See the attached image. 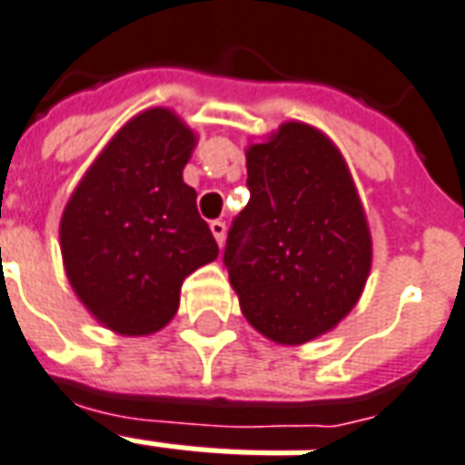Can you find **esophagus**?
I'll use <instances>...</instances> for the list:
<instances>
[{"label": "esophagus", "instance_id": "34e87169", "mask_svg": "<svg viewBox=\"0 0 465 465\" xmlns=\"http://www.w3.org/2000/svg\"><path fill=\"white\" fill-rule=\"evenodd\" d=\"M209 229H212V236H214L219 246H222V243H224V239H226V224H224V222H212V224H209Z\"/></svg>", "mask_w": 465, "mask_h": 465}]
</instances>
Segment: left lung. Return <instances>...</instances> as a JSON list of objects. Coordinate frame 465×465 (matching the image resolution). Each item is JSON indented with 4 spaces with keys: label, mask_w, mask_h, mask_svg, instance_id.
<instances>
[{
    "label": "left lung",
    "mask_w": 465,
    "mask_h": 465,
    "mask_svg": "<svg viewBox=\"0 0 465 465\" xmlns=\"http://www.w3.org/2000/svg\"><path fill=\"white\" fill-rule=\"evenodd\" d=\"M251 200L224 263L248 324L280 346L327 334L363 295L373 263L366 209L331 138L285 122L246 148Z\"/></svg>",
    "instance_id": "8db88e82"
}]
</instances>
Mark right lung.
<instances>
[{"instance_id":"right-lung-1","label":"right lung","mask_w":465,"mask_h":465,"mask_svg":"<svg viewBox=\"0 0 465 465\" xmlns=\"http://www.w3.org/2000/svg\"><path fill=\"white\" fill-rule=\"evenodd\" d=\"M197 134L168 106L131 116L70 194L60 217L63 268L84 310L122 336L161 331L183 280L219 256L183 180Z\"/></svg>"}]
</instances>
